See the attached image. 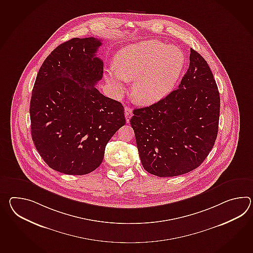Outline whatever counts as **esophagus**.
I'll return each mask as SVG.
<instances>
[{"mask_svg": "<svg viewBox=\"0 0 253 253\" xmlns=\"http://www.w3.org/2000/svg\"><path fill=\"white\" fill-rule=\"evenodd\" d=\"M124 113H125V118H126V123L129 124V119L132 116V109L129 106L125 107L124 109Z\"/></svg>", "mask_w": 253, "mask_h": 253, "instance_id": "esophagus-1", "label": "esophagus"}]
</instances>
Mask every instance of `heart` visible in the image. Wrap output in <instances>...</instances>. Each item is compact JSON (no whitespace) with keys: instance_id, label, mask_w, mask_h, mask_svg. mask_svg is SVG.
<instances>
[{"instance_id":"heart-1","label":"heart","mask_w":253,"mask_h":253,"mask_svg":"<svg viewBox=\"0 0 253 253\" xmlns=\"http://www.w3.org/2000/svg\"><path fill=\"white\" fill-rule=\"evenodd\" d=\"M184 64V53L178 47L147 40L122 48L114 57V67L107 69L105 79L117 95L124 93L127 81L134 80V101L151 105L173 89Z\"/></svg>"}]
</instances>
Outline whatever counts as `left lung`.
I'll return each mask as SVG.
<instances>
[{
  "label": "left lung",
  "instance_id": "8db88e82",
  "mask_svg": "<svg viewBox=\"0 0 253 253\" xmlns=\"http://www.w3.org/2000/svg\"><path fill=\"white\" fill-rule=\"evenodd\" d=\"M219 93L204 58L191 49L178 89L135 109L129 124L143 168L159 177L185 174L207 158L218 135Z\"/></svg>",
  "mask_w": 253,
  "mask_h": 253
}]
</instances>
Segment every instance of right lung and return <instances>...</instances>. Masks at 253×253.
<instances>
[{
    "mask_svg": "<svg viewBox=\"0 0 253 253\" xmlns=\"http://www.w3.org/2000/svg\"><path fill=\"white\" fill-rule=\"evenodd\" d=\"M101 41L73 38L44 60L30 103L31 133L50 168L84 175L101 165L108 141L125 124L121 102L101 94Z\"/></svg>",
    "mask_w": 253,
    "mask_h": 253,
    "instance_id": "add662e5",
    "label": "right lung"
}]
</instances>
